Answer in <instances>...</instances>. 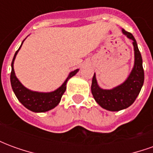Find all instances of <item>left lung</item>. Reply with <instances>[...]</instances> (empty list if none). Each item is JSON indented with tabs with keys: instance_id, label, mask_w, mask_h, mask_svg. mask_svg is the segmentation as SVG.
I'll return each instance as SVG.
<instances>
[{
	"instance_id": "left-lung-1",
	"label": "left lung",
	"mask_w": 153,
	"mask_h": 153,
	"mask_svg": "<svg viewBox=\"0 0 153 153\" xmlns=\"http://www.w3.org/2000/svg\"><path fill=\"white\" fill-rule=\"evenodd\" d=\"M122 33L133 40L134 50V65L131 73L125 82L112 89L101 88L94 74L92 81L91 91L98 105L110 111H119L127 108L134 102L140 93L144 82V71L143 68V59L135 38L132 33L122 28Z\"/></svg>"
}]
</instances>
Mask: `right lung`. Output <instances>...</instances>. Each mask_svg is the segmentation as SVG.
Returning <instances> with one entry per match:
<instances>
[{"label": "right lung", "mask_w": 153, "mask_h": 153, "mask_svg": "<svg viewBox=\"0 0 153 153\" xmlns=\"http://www.w3.org/2000/svg\"><path fill=\"white\" fill-rule=\"evenodd\" d=\"M24 41L22 42V44L24 42ZM21 46L19 47L18 51L15 52L11 63L10 83H11L12 89L14 91L15 96L18 98L19 101L27 109L30 110L33 112H46L47 111H50V110L55 108L60 103L61 97L66 90V83L68 80L70 79V78H72L74 75H75L78 73L79 70L77 69V70L70 72L65 81L63 83V84L53 92L39 93V92L31 91V90L28 89L27 88H25L19 82V80L17 79V77L15 76V70H14V61H15L16 55L20 49Z\"/></svg>", "instance_id": "add662e5"}]
</instances>
